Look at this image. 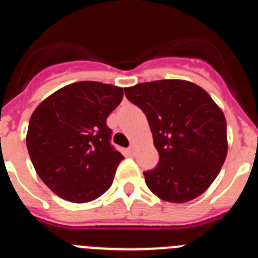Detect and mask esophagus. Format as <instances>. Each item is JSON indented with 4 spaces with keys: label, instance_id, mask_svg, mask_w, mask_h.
<instances>
[{
    "label": "esophagus",
    "instance_id": "1",
    "mask_svg": "<svg viewBox=\"0 0 258 258\" xmlns=\"http://www.w3.org/2000/svg\"><path fill=\"white\" fill-rule=\"evenodd\" d=\"M126 153L129 154V155H133V154H134V146L127 147V149H126Z\"/></svg>",
    "mask_w": 258,
    "mask_h": 258
}]
</instances>
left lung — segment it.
Here are the masks:
<instances>
[{"label": "left lung", "mask_w": 258, "mask_h": 258, "mask_svg": "<svg viewBox=\"0 0 258 258\" xmlns=\"http://www.w3.org/2000/svg\"><path fill=\"white\" fill-rule=\"evenodd\" d=\"M125 96L146 114L159 153L146 185L168 202H188L211 185L227 155L223 112L208 92L188 81L138 83Z\"/></svg>", "instance_id": "8db88e82"}]
</instances>
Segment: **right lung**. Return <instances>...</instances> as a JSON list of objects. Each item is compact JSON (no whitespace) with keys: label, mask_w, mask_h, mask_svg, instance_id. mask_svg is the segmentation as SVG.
I'll use <instances>...</instances> for the list:
<instances>
[{"label":"right lung","mask_w":258,"mask_h":258,"mask_svg":"<svg viewBox=\"0 0 258 258\" xmlns=\"http://www.w3.org/2000/svg\"><path fill=\"white\" fill-rule=\"evenodd\" d=\"M122 96L117 86L83 81L60 89L34 111L28 154L39 177L58 197L83 204L112 185L124 156L111 145L105 121Z\"/></svg>","instance_id":"right-lung-1"}]
</instances>
